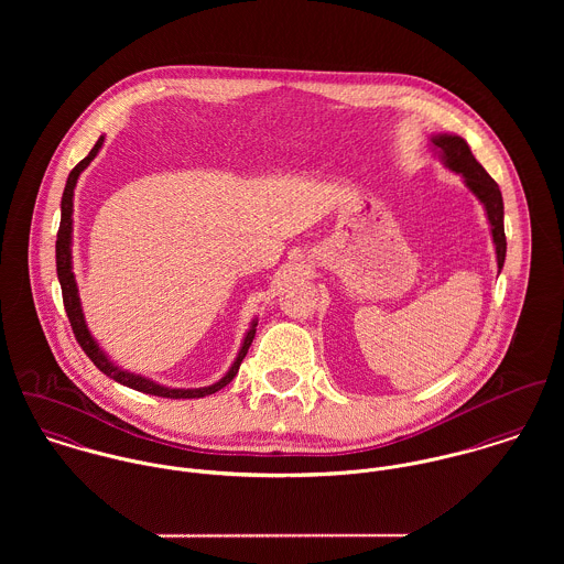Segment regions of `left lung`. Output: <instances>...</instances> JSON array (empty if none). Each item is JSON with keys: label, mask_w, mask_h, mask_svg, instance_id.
<instances>
[{"label": "left lung", "mask_w": 564, "mask_h": 564, "mask_svg": "<svg viewBox=\"0 0 564 564\" xmlns=\"http://www.w3.org/2000/svg\"><path fill=\"white\" fill-rule=\"evenodd\" d=\"M434 150H438L443 162L465 177V184L476 193L486 208V217L490 224L492 242L497 251V267L501 271L506 260V235H503V199L497 182L484 171L482 164L474 159L467 141L456 134H436L432 137Z\"/></svg>", "instance_id": "obj_1"}]
</instances>
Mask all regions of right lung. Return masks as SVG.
Wrapping results in <instances>:
<instances>
[{
	"instance_id": "1",
	"label": "right lung",
	"mask_w": 564,
	"mask_h": 564,
	"mask_svg": "<svg viewBox=\"0 0 564 564\" xmlns=\"http://www.w3.org/2000/svg\"><path fill=\"white\" fill-rule=\"evenodd\" d=\"M104 145V137L97 139L95 148L88 152L86 159H82L74 171L69 173L67 177V186H65V193H63V202H61V228H58V241H56V271H58V280H61V289H63V302H65V311H67V317L72 323V329L76 334V340L80 343L84 354L93 360V365L106 373L108 378H112L115 382L123 384V387H130L134 391H141V393H148V395H159V398H169V400H195V398H206V395H213L217 391H221L226 384H230L235 380V376L239 373V367H241L242 358L256 336V325L258 323H251L249 332L245 334V340H242L241 351L235 360V365L230 367V371L215 384L210 387H202V389H169V387H161L148 378H141V376H134V373H128L119 367H115L108 356L99 349V345L95 343V338L90 336L86 322H84V315H82L80 297H78V286H76V278H74V271H72V232H74V188H76V182L80 177L82 171L88 166V162L93 161L99 152V148Z\"/></svg>"
}]
</instances>
